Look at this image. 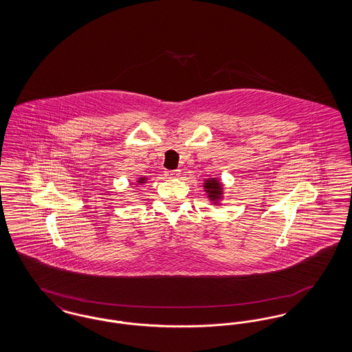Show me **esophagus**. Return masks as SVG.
<instances>
[{
  "mask_svg": "<svg viewBox=\"0 0 352 352\" xmlns=\"http://www.w3.org/2000/svg\"><path fill=\"white\" fill-rule=\"evenodd\" d=\"M179 175H181V171H179V170H168V171H165V177L170 178V179L179 178Z\"/></svg>",
  "mask_w": 352,
  "mask_h": 352,
  "instance_id": "obj_1",
  "label": "esophagus"
}]
</instances>
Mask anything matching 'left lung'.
<instances>
[{
  "mask_svg": "<svg viewBox=\"0 0 352 352\" xmlns=\"http://www.w3.org/2000/svg\"><path fill=\"white\" fill-rule=\"evenodd\" d=\"M203 188L206 191L207 198L214 206H221V201L224 198V186L219 181L218 178L204 179Z\"/></svg>",
  "mask_w": 352,
  "mask_h": 352,
  "instance_id": "left-lung-1",
  "label": "left lung"
}]
</instances>
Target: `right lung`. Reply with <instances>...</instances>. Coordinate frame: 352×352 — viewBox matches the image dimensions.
Instances as JSON below:
<instances>
[{
  "label": "right lung",
  "instance_id": "1",
  "mask_svg": "<svg viewBox=\"0 0 352 352\" xmlns=\"http://www.w3.org/2000/svg\"><path fill=\"white\" fill-rule=\"evenodd\" d=\"M146 182H148V177H138L137 181H135V186L146 184Z\"/></svg>",
  "mask_w": 352,
  "mask_h": 352
}]
</instances>
